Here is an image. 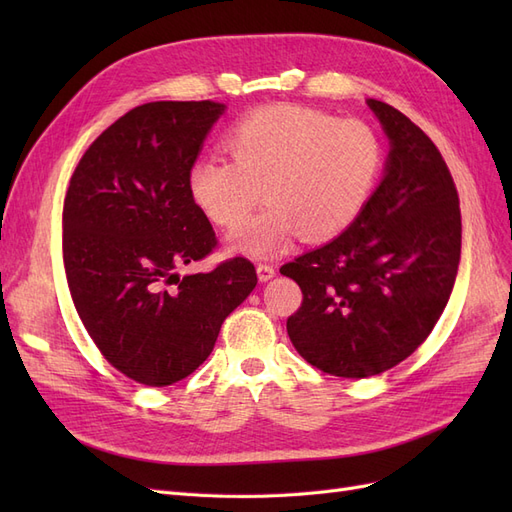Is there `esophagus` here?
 Masks as SVG:
<instances>
[{
    "label": "esophagus",
    "instance_id": "esophagus-1",
    "mask_svg": "<svg viewBox=\"0 0 512 512\" xmlns=\"http://www.w3.org/2000/svg\"><path fill=\"white\" fill-rule=\"evenodd\" d=\"M256 273H258V280L260 282H269L275 277V267L273 265H267V262H260V265L256 267Z\"/></svg>",
    "mask_w": 512,
    "mask_h": 512
}]
</instances>
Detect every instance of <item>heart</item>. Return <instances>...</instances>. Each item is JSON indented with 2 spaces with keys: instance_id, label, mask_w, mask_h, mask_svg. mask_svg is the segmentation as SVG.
Listing matches in <instances>:
<instances>
[{
  "instance_id": "1",
  "label": "heart",
  "mask_w": 512,
  "mask_h": 512,
  "mask_svg": "<svg viewBox=\"0 0 512 512\" xmlns=\"http://www.w3.org/2000/svg\"><path fill=\"white\" fill-rule=\"evenodd\" d=\"M230 158L207 156L188 170V192L209 222L237 226L265 194L267 207L226 237V250L252 258L284 252L303 235L346 232L374 194L384 145L361 119H337L301 104H271L226 134Z\"/></svg>"
}]
</instances>
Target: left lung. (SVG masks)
<instances>
[{"mask_svg": "<svg viewBox=\"0 0 512 512\" xmlns=\"http://www.w3.org/2000/svg\"><path fill=\"white\" fill-rule=\"evenodd\" d=\"M389 141L382 179L346 232L280 269L303 292L286 322L307 363L369 378L421 346L451 299L461 256L459 196L431 138L367 100Z\"/></svg>", "mask_w": 512, "mask_h": 512, "instance_id": "1", "label": "left lung"}]
</instances>
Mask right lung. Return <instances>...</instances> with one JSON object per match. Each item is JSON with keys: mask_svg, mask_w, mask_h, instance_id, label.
Here are the masks:
<instances>
[{"mask_svg": "<svg viewBox=\"0 0 512 512\" xmlns=\"http://www.w3.org/2000/svg\"><path fill=\"white\" fill-rule=\"evenodd\" d=\"M224 113L211 100L136 106L91 143L70 179L61 226L74 307L106 361L147 386L203 365L258 282L245 258L179 273L215 247L188 170Z\"/></svg>", "mask_w": 512, "mask_h": 512, "instance_id": "add662e5", "label": "right lung"}]
</instances>
